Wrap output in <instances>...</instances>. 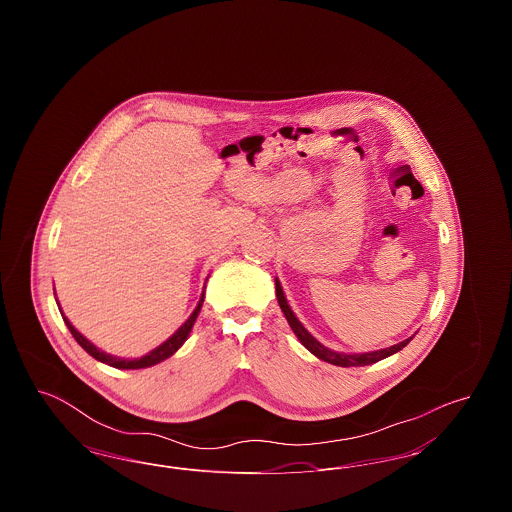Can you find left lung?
<instances>
[{"mask_svg":"<svg viewBox=\"0 0 512 512\" xmlns=\"http://www.w3.org/2000/svg\"><path fill=\"white\" fill-rule=\"evenodd\" d=\"M276 297H278V305H280V309H282L284 317L288 320V324L292 326L293 334L297 336V340L301 341V343H303V345H305V347H307L315 357L322 359V361H326V363H330V365H372V363H378V361H382V359L390 357L393 353L401 351L409 341L413 340V338H409V340H403L401 343H395V345L386 347V349H378V351H370V353H353V355L338 353V351H332V349L324 347L320 341L315 340V338L307 332V328L297 320L295 313H293L292 309H290V305H288V301H286V295L282 292V286H280L278 278H276Z\"/></svg>","mask_w":512,"mask_h":512,"instance_id":"1","label":"left lung"}]
</instances>
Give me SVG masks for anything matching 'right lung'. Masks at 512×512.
Here are the masks:
<instances>
[{
  "label": "right lung",
  "mask_w": 512,
  "mask_h": 512,
  "mask_svg": "<svg viewBox=\"0 0 512 512\" xmlns=\"http://www.w3.org/2000/svg\"><path fill=\"white\" fill-rule=\"evenodd\" d=\"M203 297H205V292L201 293V297H199V303H197V307L194 309V313L190 315V318L172 334L171 338L167 341H163L159 347H155V349H151L147 355L144 357H140V359H121V357H115V355H109V353H105V351H101L98 349L92 341L86 340L76 328H74L73 324L69 322V318L63 317L65 320V324H67V328L71 330V334H73L74 340L78 341V345L86 351V353H90L96 361H101V363H105V365L115 366V368H124V370H136V368H147V366L157 365V363H161V361H165V359H169L171 355H174L180 347H182V343L188 340V336H190V332H192V328H194L195 318L199 315V311H201V305H203ZM63 315V313H61Z\"/></svg>",
  "instance_id": "add662e5"
}]
</instances>
